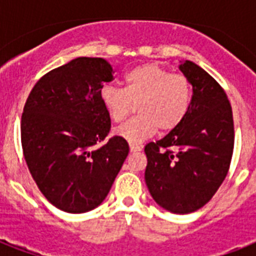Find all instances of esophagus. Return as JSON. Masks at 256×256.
Returning <instances> with one entry per match:
<instances>
[{"mask_svg":"<svg viewBox=\"0 0 256 256\" xmlns=\"http://www.w3.org/2000/svg\"><path fill=\"white\" fill-rule=\"evenodd\" d=\"M142 150V144H130V152H138Z\"/></svg>","mask_w":256,"mask_h":256,"instance_id":"obj_1","label":"esophagus"}]
</instances>
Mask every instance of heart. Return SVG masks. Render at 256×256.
<instances>
[{"mask_svg":"<svg viewBox=\"0 0 256 256\" xmlns=\"http://www.w3.org/2000/svg\"><path fill=\"white\" fill-rule=\"evenodd\" d=\"M124 88L104 85L100 102L114 122L126 120L134 106L140 116L128 120L116 134L128 144H140L160 132H170L180 126L188 114L192 88L183 74H172L154 64L134 66L124 77Z\"/></svg>","mask_w":256,"mask_h":256,"instance_id":"1","label":"heart"}]
</instances>
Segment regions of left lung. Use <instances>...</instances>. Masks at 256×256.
<instances>
[{
    "instance_id": "left-lung-1",
    "label": "left lung",
    "mask_w": 256,
    "mask_h": 256,
    "mask_svg": "<svg viewBox=\"0 0 256 256\" xmlns=\"http://www.w3.org/2000/svg\"><path fill=\"white\" fill-rule=\"evenodd\" d=\"M179 70L192 86L188 114L179 128L144 146V180L160 207L174 214L199 210L218 191L234 150L232 108L210 74L191 61Z\"/></svg>"
}]
</instances>
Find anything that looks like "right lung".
Instances as JSON below:
<instances>
[{
	"instance_id": "right-lung-1",
	"label": "right lung",
	"mask_w": 256,
	"mask_h": 256,
	"mask_svg": "<svg viewBox=\"0 0 256 256\" xmlns=\"http://www.w3.org/2000/svg\"><path fill=\"white\" fill-rule=\"evenodd\" d=\"M112 73L104 58H76L46 73L24 106L26 164L45 198L66 212L100 206L128 154L126 140L108 138L112 120L100 88L112 81Z\"/></svg>"
}]
</instances>
